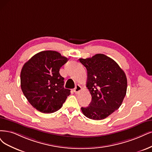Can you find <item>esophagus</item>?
Wrapping results in <instances>:
<instances>
[{"label":"esophagus","instance_id":"1","mask_svg":"<svg viewBox=\"0 0 152 152\" xmlns=\"http://www.w3.org/2000/svg\"><path fill=\"white\" fill-rule=\"evenodd\" d=\"M81 87L80 86V85H76L75 88L74 89V92L76 93V94H78L81 91Z\"/></svg>","mask_w":152,"mask_h":152}]
</instances>
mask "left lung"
I'll use <instances>...</instances> for the list:
<instances>
[{"label": "left lung", "instance_id": "8db88e82", "mask_svg": "<svg viewBox=\"0 0 152 152\" xmlns=\"http://www.w3.org/2000/svg\"><path fill=\"white\" fill-rule=\"evenodd\" d=\"M80 61L87 69L86 87L92 96L90 104L81 107V111L89 119H104L122 104L127 89L125 73L113 59L103 54Z\"/></svg>", "mask_w": 152, "mask_h": 152}]
</instances>
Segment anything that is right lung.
Here are the masks:
<instances>
[{"label": "right lung", "mask_w": 152, "mask_h": 152, "mask_svg": "<svg viewBox=\"0 0 152 152\" xmlns=\"http://www.w3.org/2000/svg\"><path fill=\"white\" fill-rule=\"evenodd\" d=\"M68 61L54 50L37 53L24 64L20 72V86L28 102L41 113L59 110L70 94L63 86L59 69Z\"/></svg>", "instance_id": "add662e5"}]
</instances>
